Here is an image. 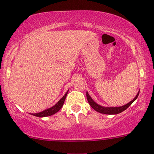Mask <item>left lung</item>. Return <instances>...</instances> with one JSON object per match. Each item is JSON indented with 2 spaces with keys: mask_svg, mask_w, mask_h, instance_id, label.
<instances>
[{
  "mask_svg": "<svg viewBox=\"0 0 154 154\" xmlns=\"http://www.w3.org/2000/svg\"><path fill=\"white\" fill-rule=\"evenodd\" d=\"M139 94V91L138 92V93L136 94V96H135L134 99L132 101H130L129 103L128 104H125L123 106H120V107H104V106L99 105V104L96 102L89 95V93L87 92L86 95H87V99H88V101L90 104V105L91 106L92 108L94 109L96 111L100 112V113H103V114H108V115H113V114H118L120 113V112H123L124 110H126L129 106L131 105L133 102L136 100V99L138 98V96Z\"/></svg>",
  "mask_w": 154,
  "mask_h": 154,
  "instance_id": "obj_1",
  "label": "left lung"
}]
</instances>
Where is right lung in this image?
<instances>
[{
    "label": "right lung",
    "mask_w": 154,
    "mask_h": 154,
    "mask_svg": "<svg viewBox=\"0 0 154 154\" xmlns=\"http://www.w3.org/2000/svg\"><path fill=\"white\" fill-rule=\"evenodd\" d=\"M68 91H69V90L66 91V93L64 94V96H63V97L61 98V99H60V100L58 101L55 105H53V107H50V108L48 109H46V110H43L42 112H37V113H29V114L37 117H46V116H52L53 115V114L56 113V112L59 111V110H61V107H62L63 104H64V101H65L66 95H67L68 93Z\"/></svg>",
    "instance_id": "obj_1"
}]
</instances>
